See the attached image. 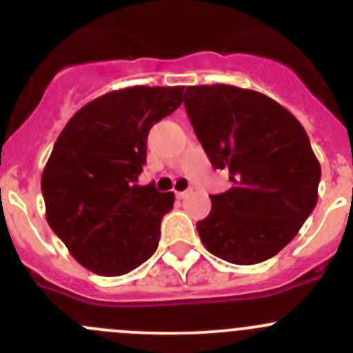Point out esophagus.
<instances>
[{
	"mask_svg": "<svg viewBox=\"0 0 353 353\" xmlns=\"http://www.w3.org/2000/svg\"><path fill=\"white\" fill-rule=\"evenodd\" d=\"M190 193H192V188H187V190H183V192H176V196L178 199H187Z\"/></svg>",
	"mask_w": 353,
	"mask_h": 353,
	"instance_id": "1",
	"label": "esophagus"
}]
</instances>
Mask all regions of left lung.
Listing matches in <instances>:
<instances>
[{
  "label": "left lung",
  "mask_w": 353,
  "mask_h": 353,
  "mask_svg": "<svg viewBox=\"0 0 353 353\" xmlns=\"http://www.w3.org/2000/svg\"><path fill=\"white\" fill-rule=\"evenodd\" d=\"M185 109L214 168L232 188L210 195L196 222L208 252L232 264H257L290 244L318 200L321 168L308 134L281 104L236 85H190Z\"/></svg>",
  "instance_id": "8db88e82"
}]
</instances>
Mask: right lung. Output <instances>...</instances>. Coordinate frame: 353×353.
Returning a JSON list of instances; mask_svg holds the SVG:
<instances>
[{"instance_id":"obj_1","label":"right lung","mask_w":353,"mask_h":353,"mask_svg":"<svg viewBox=\"0 0 353 353\" xmlns=\"http://www.w3.org/2000/svg\"><path fill=\"white\" fill-rule=\"evenodd\" d=\"M183 87L134 85L79 109L41 175L48 225L77 263L121 276L153 256L173 192L136 185L153 124L180 108Z\"/></svg>"}]
</instances>
